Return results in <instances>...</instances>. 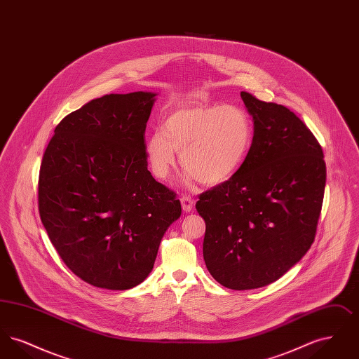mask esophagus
Segmentation results:
<instances>
[{"label":"esophagus","mask_w":359,"mask_h":359,"mask_svg":"<svg viewBox=\"0 0 359 359\" xmlns=\"http://www.w3.org/2000/svg\"><path fill=\"white\" fill-rule=\"evenodd\" d=\"M180 202H182L183 211L189 212V211L192 210V207H194V199H192L189 195H182V196H180Z\"/></svg>","instance_id":"obj_1"}]
</instances>
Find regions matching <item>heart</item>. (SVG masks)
<instances>
[{
	"label": "heart",
	"mask_w": 359,
	"mask_h": 359,
	"mask_svg": "<svg viewBox=\"0 0 359 359\" xmlns=\"http://www.w3.org/2000/svg\"><path fill=\"white\" fill-rule=\"evenodd\" d=\"M253 129L245 110L234 104L183 106L170 111L163 128L147 138V157L154 176L167 179L180 164L205 186L231 179L250 151Z\"/></svg>",
	"instance_id": "1"
}]
</instances>
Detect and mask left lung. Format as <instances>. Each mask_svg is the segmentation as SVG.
<instances>
[{
  "label": "left lung",
  "instance_id": "obj_1",
  "mask_svg": "<svg viewBox=\"0 0 359 359\" xmlns=\"http://www.w3.org/2000/svg\"><path fill=\"white\" fill-rule=\"evenodd\" d=\"M255 136L238 172L199 195L205 219L203 258L230 290H255L278 280L311 248L325 187L320 144L293 111L246 91Z\"/></svg>",
  "mask_w": 359,
  "mask_h": 359
}]
</instances>
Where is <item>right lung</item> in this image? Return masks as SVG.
Returning <instances> with one entry per match:
<instances>
[{
  "label": "right lung",
  "mask_w": 359,
  "mask_h": 359,
  "mask_svg": "<svg viewBox=\"0 0 359 359\" xmlns=\"http://www.w3.org/2000/svg\"><path fill=\"white\" fill-rule=\"evenodd\" d=\"M154 93L109 94L55 128L39 173V212L69 271L104 290H130L154 269L182 214L148 171L145 129Z\"/></svg>",
  "instance_id": "add662e5"
}]
</instances>
